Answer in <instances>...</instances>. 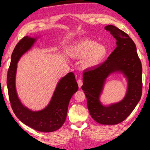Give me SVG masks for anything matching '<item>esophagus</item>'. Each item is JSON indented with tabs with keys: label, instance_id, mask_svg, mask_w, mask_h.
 I'll return each instance as SVG.
<instances>
[{
	"label": "esophagus",
	"instance_id": "1",
	"mask_svg": "<svg viewBox=\"0 0 150 150\" xmlns=\"http://www.w3.org/2000/svg\"><path fill=\"white\" fill-rule=\"evenodd\" d=\"M77 82H78V84H79V87L80 88L82 85V80L81 79H79L77 80Z\"/></svg>",
	"mask_w": 150,
	"mask_h": 150
}]
</instances>
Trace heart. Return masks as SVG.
<instances>
[{
  "mask_svg": "<svg viewBox=\"0 0 150 150\" xmlns=\"http://www.w3.org/2000/svg\"><path fill=\"white\" fill-rule=\"evenodd\" d=\"M70 54L74 59H82L85 57L82 66L88 68L100 64L107 54V49L103 45L97 44L96 41L84 39L71 47Z\"/></svg>",
  "mask_w": 150,
  "mask_h": 150,
  "instance_id": "1",
  "label": "heart"
}]
</instances>
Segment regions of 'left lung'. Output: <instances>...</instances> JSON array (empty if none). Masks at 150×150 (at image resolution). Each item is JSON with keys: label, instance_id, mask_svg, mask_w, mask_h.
<instances>
[{"label": "left lung", "instance_id": "1", "mask_svg": "<svg viewBox=\"0 0 150 150\" xmlns=\"http://www.w3.org/2000/svg\"><path fill=\"white\" fill-rule=\"evenodd\" d=\"M105 30L116 38V49L103 64L84 71L81 88L93 120L101 125H116L131 114L142 97V66L135 44L127 33L112 25L105 26ZM116 71H120L127 78V95L121 102L105 107L99 101V95L105 79Z\"/></svg>", "mask_w": 150, "mask_h": 150}]
</instances>
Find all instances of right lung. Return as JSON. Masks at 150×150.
Instances as JSON below:
<instances>
[{
    "instance_id": "obj_1",
    "label": "right lung",
    "mask_w": 150,
    "mask_h": 150,
    "mask_svg": "<svg viewBox=\"0 0 150 150\" xmlns=\"http://www.w3.org/2000/svg\"><path fill=\"white\" fill-rule=\"evenodd\" d=\"M35 40V38L25 36L17 43L13 51L6 79L8 98L13 111L21 122L36 131L49 133L57 131L64 125L69 102L78 91L79 86L74 73L70 72L59 80L51 101L45 109L32 112L21 104L16 88L17 64L21 56L31 48Z\"/></svg>"
}]
</instances>
